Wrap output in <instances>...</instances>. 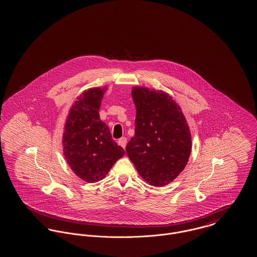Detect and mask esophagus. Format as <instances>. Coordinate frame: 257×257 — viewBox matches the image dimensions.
<instances>
[{
  "label": "esophagus",
  "instance_id": "esophagus-1",
  "mask_svg": "<svg viewBox=\"0 0 257 257\" xmlns=\"http://www.w3.org/2000/svg\"><path fill=\"white\" fill-rule=\"evenodd\" d=\"M118 145L120 146V147H123V148H125V147H126V143H127V139L126 138H121V139H119L118 140Z\"/></svg>",
  "mask_w": 257,
  "mask_h": 257
}]
</instances>
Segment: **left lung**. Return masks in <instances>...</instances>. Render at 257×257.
I'll list each match as a JSON object with an SVG mask.
<instances>
[{
    "label": "left lung",
    "instance_id": "1",
    "mask_svg": "<svg viewBox=\"0 0 257 257\" xmlns=\"http://www.w3.org/2000/svg\"><path fill=\"white\" fill-rule=\"evenodd\" d=\"M135 135L126 152L147 183L163 187L173 181L192 150L189 125L179 105L163 90L134 86Z\"/></svg>",
    "mask_w": 257,
    "mask_h": 257
}]
</instances>
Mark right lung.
Wrapping results in <instances>:
<instances>
[{"label":"right lung","mask_w":257,"mask_h":257,"mask_svg":"<svg viewBox=\"0 0 257 257\" xmlns=\"http://www.w3.org/2000/svg\"><path fill=\"white\" fill-rule=\"evenodd\" d=\"M107 87L85 90L74 102L64 124L63 155L74 173L87 183L102 180L125 154L111 139L98 110Z\"/></svg>","instance_id":"1"}]
</instances>
